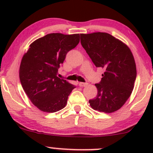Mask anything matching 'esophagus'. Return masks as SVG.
Segmentation results:
<instances>
[{
    "mask_svg": "<svg viewBox=\"0 0 153 153\" xmlns=\"http://www.w3.org/2000/svg\"><path fill=\"white\" fill-rule=\"evenodd\" d=\"M78 85L80 87H84V86H86L88 85L87 82H78Z\"/></svg>",
    "mask_w": 153,
    "mask_h": 153,
    "instance_id": "34e87169",
    "label": "esophagus"
}]
</instances>
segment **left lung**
I'll return each instance as SVG.
<instances>
[{
    "label": "left lung",
    "mask_w": 153,
    "mask_h": 153,
    "mask_svg": "<svg viewBox=\"0 0 153 153\" xmlns=\"http://www.w3.org/2000/svg\"><path fill=\"white\" fill-rule=\"evenodd\" d=\"M80 42L96 67L104 69L101 80L95 84L98 94L89 100L90 106L101 112H114L134 88L137 70L133 54L125 44L108 33L80 34Z\"/></svg>",
    "instance_id": "obj_1"
}]
</instances>
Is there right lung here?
<instances>
[{"label":"right lung","instance_id":"1","mask_svg":"<svg viewBox=\"0 0 153 153\" xmlns=\"http://www.w3.org/2000/svg\"><path fill=\"white\" fill-rule=\"evenodd\" d=\"M80 42V34L52 33L35 40L23 56L19 78L25 93L39 109L48 113L66 106L74 85L57 76L66 54Z\"/></svg>","mask_w":153,"mask_h":153}]
</instances>
